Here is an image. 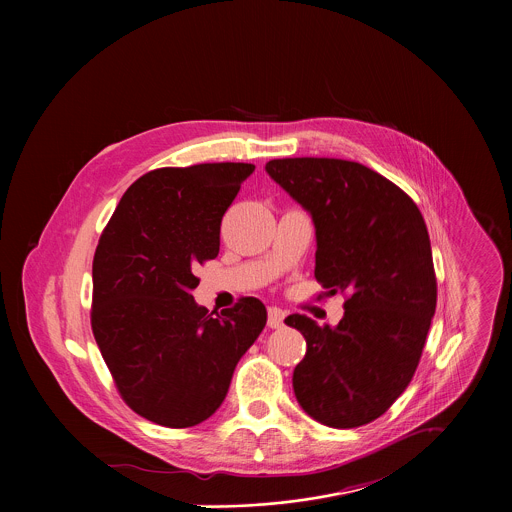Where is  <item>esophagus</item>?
<instances>
[{
  "instance_id": "1",
  "label": "esophagus",
  "mask_w": 512,
  "mask_h": 512,
  "mask_svg": "<svg viewBox=\"0 0 512 512\" xmlns=\"http://www.w3.org/2000/svg\"><path fill=\"white\" fill-rule=\"evenodd\" d=\"M284 319H286V313L280 307H270L268 309V327L280 329V327H284Z\"/></svg>"
}]
</instances>
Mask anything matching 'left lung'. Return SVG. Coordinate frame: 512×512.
Returning <instances> with one entry per match:
<instances>
[{
	"instance_id": "1",
	"label": "left lung",
	"mask_w": 512,
	"mask_h": 512,
	"mask_svg": "<svg viewBox=\"0 0 512 512\" xmlns=\"http://www.w3.org/2000/svg\"><path fill=\"white\" fill-rule=\"evenodd\" d=\"M266 171L311 215L317 282L349 295L335 327L286 319L307 343L295 398L329 428L365 426L410 384L436 313L426 222L400 187L357 161L288 157Z\"/></svg>"
}]
</instances>
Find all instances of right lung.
<instances>
[{
  "instance_id": "obj_1",
  "label": "right lung",
  "mask_w": 512,
  "mask_h": 512,
  "mask_svg": "<svg viewBox=\"0 0 512 512\" xmlns=\"http://www.w3.org/2000/svg\"><path fill=\"white\" fill-rule=\"evenodd\" d=\"M252 171V163L149 171L96 246L94 339L126 404L153 424L191 428L211 418L266 325L256 297L213 315L191 295L195 268L217 258L222 215Z\"/></svg>"
}]
</instances>
